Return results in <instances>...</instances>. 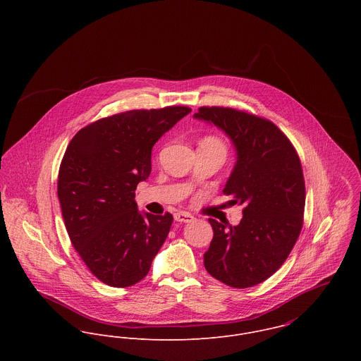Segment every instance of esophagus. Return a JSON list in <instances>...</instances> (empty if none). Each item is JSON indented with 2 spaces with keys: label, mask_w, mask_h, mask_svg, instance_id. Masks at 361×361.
I'll return each mask as SVG.
<instances>
[{
  "label": "esophagus",
  "mask_w": 361,
  "mask_h": 361,
  "mask_svg": "<svg viewBox=\"0 0 361 361\" xmlns=\"http://www.w3.org/2000/svg\"><path fill=\"white\" fill-rule=\"evenodd\" d=\"M173 218H175V221H178V222H192V221L195 219V216H193L192 214L185 212V211L176 212V214L173 215Z\"/></svg>",
  "instance_id": "esophagus-1"
}]
</instances>
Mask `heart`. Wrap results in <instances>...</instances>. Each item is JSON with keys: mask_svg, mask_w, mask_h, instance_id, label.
I'll use <instances>...</instances> for the list:
<instances>
[{"mask_svg": "<svg viewBox=\"0 0 361 361\" xmlns=\"http://www.w3.org/2000/svg\"><path fill=\"white\" fill-rule=\"evenodd\" d=\"M200 145H211V146H216V147H219V149L225 150V145H224V142H222L221 139L215 137V136H206V137L202 140V143H200Z\"/></svg>", "mask_w": 361, "mask_h": 361, "instance_id": "1", "label": "heart"}]
</instances>
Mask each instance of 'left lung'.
<instances>
[{
	"label": "left lung",
	"instance_id": "8db88e82",
	"mask_svg": "<svg viewBox=\"0 0 361 361\" xmlns=\"http://www.w3.org/2000/svg\"><path fill=\"white\" fill-rule=\"evenodd\" d=\"M195 116L232 139L238 161L224 195L243 206L238 226L208 219L214 238L204 267L228 286L252 288L279 269L302 232V162L288 136L269 119L231 106H200Z\"/></svg>",
	"mask_w": 361,
	"mask_h": 361
}]
</instances>
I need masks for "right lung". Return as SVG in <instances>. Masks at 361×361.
I'll list each match as a JSON object with an SVG mask.
<instances>
[{
    "label": "right lung",
    "mask_w": 361,
    "mask_h": 361,
    "mask_svg": "<svg viewBox=\"0 0 361 361\" xmlns=\"http://www.w3.org/2000/svg\"><path fill=\"white\" fill-rule=\"evenodd\" d=\"M190 111L169 105L119 112L82 128L66 147L56 186L66 232L108 286L140 282L169 233L172 214H140L135 190L152 172L153 146Z\"/></svg>",
    "instance_id": "add662e5"
}]
</instances>
